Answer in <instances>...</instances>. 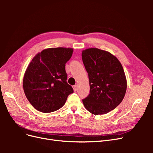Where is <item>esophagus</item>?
Returning a JSON list of instances; mask_svg holds the SVG:
<instances>
[{"instance_id":"obj_1","label":"esophagus","mask_w":153,"mask_h":153,"mask_svg":"<svg viewBox=\"0 0 153 153\" xmlns=\"http://www.w3.org/2000/svg\"><path fill=\"white\" fill-rule=\"evenodd\" d=\"M77 87H78L77 85H73V90H74V91H76V90H77Z\"/></svg>"}]
</instances>
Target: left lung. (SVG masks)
Masks as SVG:
<instances>
[{
	"instance_id": "obj_1",
	"label": "left lung",
	"mask_w": 153,
	"mask_h": 153,
	"mask_svg": "<svg viewBox=\"0 0 153 153\" xmlns=\"http://www.w3.org/2000/svg\"><path fill=\"white\" fill-rule=\"evenodd\" d=\"M82 57L88 73L90 94L82 100L92 114H107L121 103L127 81L122 64L111 53L96 48L82 51Z\"/></svg>"
}]
</instances>
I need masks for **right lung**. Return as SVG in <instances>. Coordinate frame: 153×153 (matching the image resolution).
Masks as SVG:
<instances>
[{"label": "right lung", "instance_id": "1", "mask_svg": "<svg viewBox=\"0 0 153 153\" xmlns=\"http://www.w3.org/2000/svg\"><path fill=\"white\" fill-rule=\"evenodd\" d=\"M71 48H50L37 53L27 68L23 79L25 94L34 108L49 113L61 108L73 92L67 82L66 63Z\"/></svg>", "mask_w": 153, "mask_h": 153}]
</instances>
